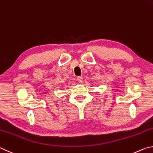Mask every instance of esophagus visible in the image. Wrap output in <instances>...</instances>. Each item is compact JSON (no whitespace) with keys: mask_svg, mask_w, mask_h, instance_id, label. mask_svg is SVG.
Here are the masks:
<instances>
[{"mask_svg":"<svg viewBox=\"0 0 153 153\" xmlns=\"http://www.w3.org/2000/svg\"><path fill=\"white\" fill-rule=\"evenodd\" d=\"M76 80H77V81L79 82V83H82V78L81 76H77Z\"/></svg>","mask_w":153,"mask_h":153,"instance_id":"1","label":"esophagus"}]
</instances>
